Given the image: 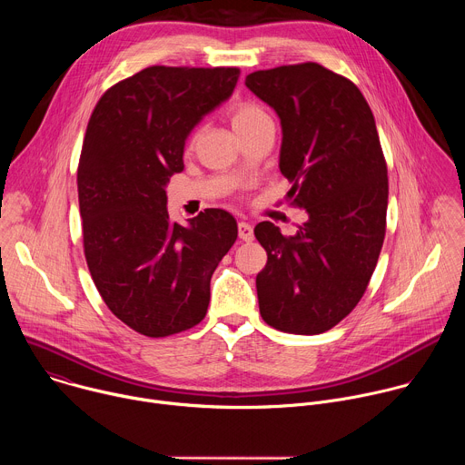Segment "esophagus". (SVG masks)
Returning a JSON list of instances; mask_svg holds the SVG:
<instances>
[{
  "label": "esophagus",
  "mask_w": 465,
  "mask_h": 465,
  "mask_svg": "<svg viewBox=\"0 0 465 465\" xmlns=\"http://www.w3.org/2000/svg\"><path fill=\"white\" fill-rule=\"evenodd\" d=\"M237 228H239V239H242V241H252L253 239V228H252L250 223L241 221Z\"/></svg>",
  "instance_id": "1"
}]
</instances>
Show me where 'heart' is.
Segmentation results:
<instances>
[{
	"instance_id": "b5f03b06",
	"label": "heart",
	"mask_w": 465,
	"mask_h": 465,
	"mask_svg": "<svg viewBox=\"0 0 465 465\" xmlns=\"http://www.w3.org/2000/svg\"><path fill=\"white\" fill-rule=\"evenodd\" d=\"M262 117H267V114H264V110L261 106H257L255 103H239L233 110H232V124L235 130H241ZM198 138V130L193 132L191 136V143H194Z\"/></svg>"
}]
</instances>
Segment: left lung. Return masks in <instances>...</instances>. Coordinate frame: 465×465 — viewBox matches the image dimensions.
<instances>
[{
  "instance_id": "8db88e82",
  "label": "left lung",
  "mask_w": 465,
  "mask_h": 465,
  "mask_svg": "<svg viewBox=\"0 0 465 465\" xmlns=\"http://www.w3.org/2000/svg\"><path fill=\"white\" fill-rule=\"evenodd\" d=\"M244 84L282 121L280 171L309 217L291 237L271 221L255 226L267 250L259 312L285 333L318 335L355 309L382 248L388 171L375 119L351 81L316 62L253 72Z\"/></svg>"
}]
</instances>
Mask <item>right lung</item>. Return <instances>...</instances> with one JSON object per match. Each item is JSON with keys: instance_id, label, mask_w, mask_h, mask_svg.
<instances>
[{"instance_id": "1", "label": "right lung", "mask_w": 465, "mask_h": 465, "mask_svg": "<svg viewBox=\"0 0 465 465\" xmlns=\"http://www.w3.org/2000/svg\"><path fill=\"white\" fill-rule=\"evenodd\" d=\"M239 68L151 65L95 104L77 185L84 255L108 309L153 339L203 322L210 282L237 239V223L210 208L169 221L165 187L183 171L191 130L221 106Z\"/></svg>"}]
</instances>
